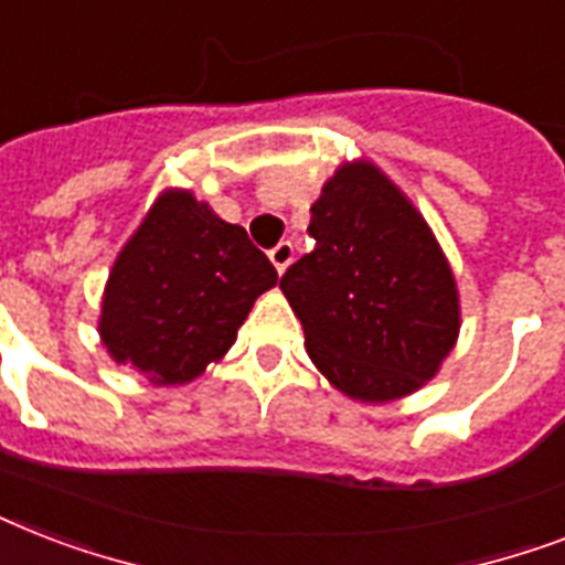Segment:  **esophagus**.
I'll return each instance as SVG.
<instances>
[{"instance_id":"obj_1","label":"esophagus","mask_w":565,"mask_h":565,"mask_svg":"<svg viewBox=\"0 0 565 565\" xmlns=\"http://www.w3.org/2000/svg\"><path fill=\"white\" fill-rule=\"evenodd\" d=\"M269 260H273V266H275V269H278V275H281L284 269H287V266L292 264V243L281 239V243H278V246H275L273 252H269Z\"/></svg>"}]
</instances>
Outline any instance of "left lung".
Wrapping results in <instances>:
<instances>
[{
	"mask_svg": "<svg viewBox=\"0 0 565 565\" xmlns=\"http://www.w3.org/2000/svg\"><path fill=\"white\" fill-rule=\"evenodd\" d=\"M313 252L281 290L313 366L358 402H393L439 372L460 331L443 248L411 199L370 161L343 163L310 204Z\"/></svg>",
	"mask_w": 565,
	"mask_h": 565,
	"instance_id": "obj_1",
	"label": "left lung"
}]
</instances>
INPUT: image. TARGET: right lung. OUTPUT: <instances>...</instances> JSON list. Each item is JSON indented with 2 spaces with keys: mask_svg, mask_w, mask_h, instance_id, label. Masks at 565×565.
<instances>
[{
  "mask_svg": "<svg viewBox=\"0 0 565 565\" xmlns=\"http://www.w3.org/2000/svg\"><path fill=\"white\" fill-rule=\"evenodd\" d=\"M278 273L246 228L188 190H167L110 269L99 337L117 363L158 386L188 384L220 361Z\"/></svg>",
  "mask_w": 565,
  "mask_h": 565,
  "instance_id": "right-lung-1",
  "label": "right lung"
}]
</instances>
